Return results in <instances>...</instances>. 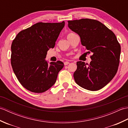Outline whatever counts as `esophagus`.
Here are the masks:
<instances>
[{"label":"esophagus","mask_w":128,"mask_h":128,"mask_svg":"<svg viewBox=\"0 0 128 128\" xmlns=\"http://www.w3.org/2000/svg\"><path fill=\"white\" fill-rule=\"evenodd\" d=\"M69 64V62H64V65H65V66H67V65H68Z\"/></svg>","instance_id":"obj_1"}]
</instances>
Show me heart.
<instances>
[{
	"label": "heart",
	"instance_id": "1",
	"mask_svg": "<svg viewBox=\"0 0 128 128\" xmlns=\"http://www.w3.org/2000/svg\"><path fill=\"white\" fill-rule=\"evenodd\" d=\"M74 34V33H72V32H70V33H69V34H67V37H70V36H72V34Z\"/></svg>",
	"mask_w": 128,
	"mask_h": 128
}]
</instances>
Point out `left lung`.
Instances as JSON below:
<instances>
[{"mask_svg": "<svg viewBox=\"0 0 128 128\" xmlns=\"http://www.w3.org/2000/svg\"><path fill=\"white\" fill-rule=\"evenodd\" d=\"M68 26L79 35L90 56L89 64L77 62L74 73L76 83L90 91H97L109 83L118 71L121 47L115 34L100 21L81 18L68 21Z\"/></svg>", "mask_w": 128, "mask_h": 128, "instance_id": "8db88e82", "label": "left lung"}]
</instances>
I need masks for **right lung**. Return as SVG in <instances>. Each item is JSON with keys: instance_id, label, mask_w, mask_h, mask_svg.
Returning <instances> with one entry per match:
<instances>
[{"instance_id": "right-lung-1", "label": "right lung", "mask_w": 128, "mask_h": 128, "mask_svg": "<svg viewBox=\"0 0 128 128\" xmlns=\"http://www.w3.org/2000/svg\"><path fill=\"white\" fill-rule=\"evenodd\" d=\"M64 25V21L38 22L21 31L12 40L11 64L18 81L28 90L42 93L56 82L64 63L58 60L48 64L45 58Z\"/></svg>"}]
</instances>
